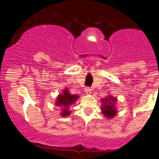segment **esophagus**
I'll use <instances>...</instances> for the list:
<instances>
[{"label": "esophagus", "mask_w": 159, "mask_h": 159, "mask_svg": "<svg viewBox=\"0 0 159 159\" xmlns=\"http://www.w3.org/2000/svg\"><path fill=\"white\" fill-rule=\"evenodd\" d=\"M84 92H85V94H86V95H90V94L92 93V90L89 88H86L85 90H84Z\"/></svg>", "instance_id": "esophagus-1"}]
</instances>
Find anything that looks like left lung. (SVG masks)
<instances>
[{"label": "left lung", "instance_id": "obj_1", "mask_svg": "<svg viewBox=\"0 0 159 159\" xmlns=\"http://www.w3.org/2000/svg\"><path fill=\"white\" fill-rule=\"evenodd\" d=\"M116 102H117V99L111 95L105 97L104 99H101L102 113L107 119H112L117 115L118 111L117 108H116Z\"/></svg>", "mask_w": 159, "mask_h": 159}]
</instances>
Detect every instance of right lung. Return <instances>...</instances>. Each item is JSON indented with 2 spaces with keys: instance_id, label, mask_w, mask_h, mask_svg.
<instances>
[{
  "instance_id": "1",
  "label": "right lung",
  "mask_w": 159,
  "mask_h": 159,
  "mask_svg": "<svg viewBox=\"0 0 159 159\" xmlns=\"http://www.w3.org/2000/svg\"><path fill=\"white\" fill-rule=\"evenodd\" d=\"M80 96L77 95H72L69 92L68 88H65L62 91V93H60L57 97V100L55 102L56 105L60 108V116L62 117L69 116L71 114V111L69 107L71 105L74 104L77 101Z\"/></svg>"
}]
</instances>
